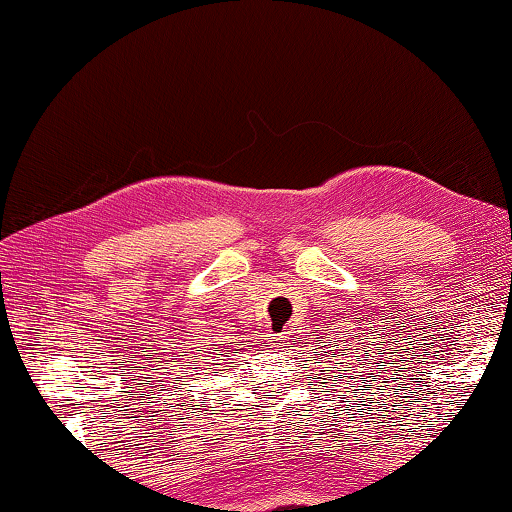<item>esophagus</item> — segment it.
Wrapping results in <instances>:
<instances>
[{
  "label": "esophagus",
  "mask_w": 512,
  "mask_h": 512,
  "mask_svg": "<svg viewBox=\"0 0 512 512\" xmlns=\"http://www.w3.org/2000/svg\"><path fill=\"white\" fill-rule=\"evenodd\" d=\"M287 333H278V335H271V347L276 349H285L287 347Z\"/></svg>",
  "instance_id": "esophagus-1"
}]
</instances>
